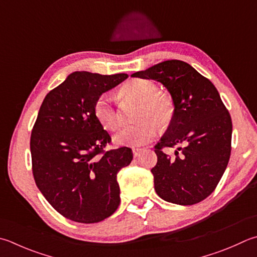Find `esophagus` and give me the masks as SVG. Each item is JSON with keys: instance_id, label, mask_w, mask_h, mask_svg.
Segmentation results:
<instances>
[{"instance_id": "esophagus-1", "label": "esophagus", "mask_w": 257, "mask_h": 257, "mask_svg": "<svg viewBox=\"0 0 257 257\" xmlns=\"http://www.w3.org/2000/svg\"><path fill=\"white\" fill-rule=\"evenodd\" d=\"M141 151H142V149H139V148H134L133 149V156L134 157H138L140 153H141Z\"/></svg>"}]
</instances>
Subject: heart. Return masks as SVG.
<instances>
[{
	"instance_id": "obj_1",
	"label": "heart",
	"mask_w": 257,
	"mask_h": 257,
	"mask_svg": "<svg viewBox=\"0 0 257 257\" xmlns=\"http://www.w3.org/2000/svg\"><path fill=\"white\" fill-rule=\"evenodd\" d=\"M122 93L130 97L142 101L139 110L137 125L127 126L114 137V141L122 145H142L151 141L156 137L157 123L166 124L172 116L170 100L159 94L156 83L148 79H134L123 86ZM93 113L101 126L109 131L118 128L120 118L115 108L114 99L109 94H101L96 98Z\"/></svg>"
}]
</instances>
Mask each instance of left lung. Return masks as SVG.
Here are the masks:
<instances>
[{
	"mask_svg": "<svg viewBox=\"0 0 257 257\" xmlns=\"http://www.w3.org/2000/svg\"><path fill=\"white\" fill-rule=\"evenodd\" d=\"M132 77L161 83L170 93L174 110L166 134L156 145L152 168L160 198L189 206L215 190L229 161L233 124L214 84L181 60H167L134 72ZM179 146L173 159L164 147Z\"/></svg>",
	"mask_w": 257,
	"mask_h": 257,
	"instance_id": "8db88e82",
	"label": "left lung"
}]
</instances>
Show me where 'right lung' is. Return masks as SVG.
<instances>
[{"label":"right lung","instance_id":"obj_1","mask_svg":"<svg viewBox=\"0 0 257 257\" xmlns=\"http://www.w3.org/2000/svg\"><path fill=\"white\" fill-rule=\"evenodd\" d=\"M127 77L75 71L47 94L39 109L30 139L33 178L48 202L70 220L94 224L119 206L117 173L133 153L126 147L104 151L110 137L93 106Z\"/></svg>","mask_w":257,"mask_h":257}]
</instances>
